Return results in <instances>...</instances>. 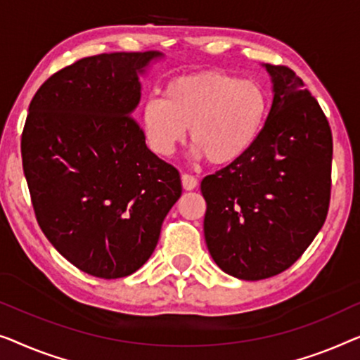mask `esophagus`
Wrapping results in <instances>:
<instances>
[{
	"label": "esophagus",
	"mask_w": 360,
	"mask_h": 360,
	"mask_svg": "<svg viewBox=\"0 0 360 360\" xmlns=\"http://www.w3.org/2000/svg\"><path fill=\"white\" fill-rule=\"evenodd\" d=\"M181 179H182V187H184L186 191H192V189H195L197 184H199V181H197L195 176L187 174V173L182 174V176H181Z\"/></svg>",
	"instance_id": "obj_1"
}]
</instances>
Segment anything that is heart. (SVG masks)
Returning a JSON list of instances; mask_svg holds the SVG:
<instances>
[{
	"instance_id": "obj_1",
	"label": "heart",
	"mask_w": 360,
	"mask_h": 360,
	"mask_svg": "<svg viewBox=\"0 0 360 360\" xmlns=\"http://www.w3.org/2000/svg\"><path fill=\"white\" fill-rule=\"evenodd\" d=\"M267 110V93L259 83L204 72L171 79L163 99L145 103L141 125L156 155H173L189 129L194 153L215 166H226L255 146Z\"/></svg>"
}]
</instances>
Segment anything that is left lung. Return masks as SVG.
<instances>
[{
    "mask_svg": "<svg viewBox=\"0 0 360 360\" xmlns=\"http://www.w3.org/2000/svg\"><path fill=\"white\" fill-rule=\"evenodd\" d=\"M266 68L274 101L261 136L245 156L200 184L210 256L243 281L288 269L321 230L331 199L330 122L293 70Z\"/></svg>",
    "mask_w": 360,
    "mask_h": 360,
    "instance_id": "obj_1",
    "label": "left lung"
}]
</instances>
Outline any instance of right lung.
Wrapping results in <instances>:
<instances>
[{
	"label": "right lung",
	"mask_w": 360,
	"mask_h": 360,
	"mask_svg": "<svg viewBox=\"0 0 360 360\" xmlns=\"http://www.w3.org/2000/svg\"><path fill=\"white\" fill-rule=\"evenodd\" d=\"M158 52L81 58L30 101L22 168L37 224L55 250L101 279L134 274L182 194L179 171L145 143L134 115L139 73Z\"/></svg>",
	"instance_id": "right-lung-1"
}]
</instances>
